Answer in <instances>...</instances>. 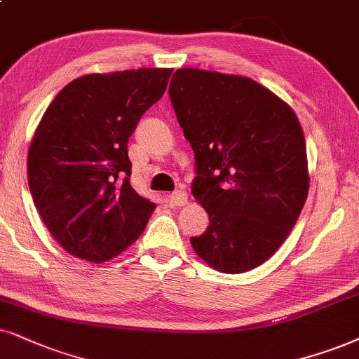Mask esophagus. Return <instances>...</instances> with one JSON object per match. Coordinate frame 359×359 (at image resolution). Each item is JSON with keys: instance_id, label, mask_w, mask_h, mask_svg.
Wrapping results in <instances>:
<instances>
[{"instance_id": "1", "label": "esophagus", "mask_w": 359, "mask_h": 359, "mask_svg": "<svg viewBox=\"0 0 359 359\" xmlns=\"http://www.w3.org/2000/svg\"><path fill=\"white\" fill-rule=\"evenodd\" d=\"M189 195L184 192V190H175V192L170 194V203L174 207H184L187 203Z\"/></svg>"}]
</instances>
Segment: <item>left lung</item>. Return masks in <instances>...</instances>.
I'll return each mask as SVG.
<instances>
[{
    "mask_svg": "<svg viewBox=\"0 0 359 359\" xmlns=\"http://www.w3.org/2000/svg\"><path fill=\"white\" fill-rule=\"evenodd\" d=\"M169 96L194 149L192 194L208 213L194 250L212 269L243 273L281 247L305 205L306 144L297 114L250 78L184 67Z\"/></svg>",
    "mask_w": 359,
    "mask_h": 359,
    "instance_id": "left-lung-1",
    "label": "left lung"
}]
</instances>
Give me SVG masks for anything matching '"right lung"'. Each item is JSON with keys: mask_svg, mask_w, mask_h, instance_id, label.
Masks as SVG:
<instances>
[{"mask_svg": "<svg viewBox=\"0 0 359 359\" xmlns=\"http://www.w3.org/2000/svg\"><path fill=\"white\" fill-rule=\"evenodd\" d=\"M172 69L86 74L54 97L28 151V182L44 225L71 255L111 260L140 237L156 203L130 185L127 142L165 93Z\"/></svg>", "mask_w": 359, "mask_h": 359, "instance_id": "add662e5", "label": "right lung"}]
</instances>
